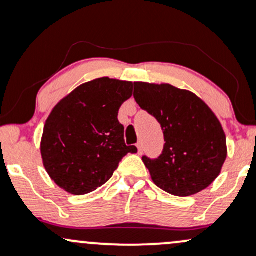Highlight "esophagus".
I'll list each match as a JSON object with an SVG mask.
<instances>
[{
	"instance_id": "1",
	"label": "esophagus",
	"mask_w": 256,
	"mask_h": 256,
	"mask_svg": "<svg viewBox=\"0 0 256 256\" xmlns=\"http://www.w3.org/2000/svg\"><path fill=\"white\" fill-rule=\"evenodd\" d=\"M137 150H138V154H142V152H144V148H142L141 142H138V144H137Z\"/></svg>"
}]
</instances>
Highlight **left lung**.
I'll return each mask as SVG.
<instances>
[{
  "label": "left lung",
  "mask_w": 256,
  "mask_h": 256,
  "mask_svg": "<svg viewBox=\"0 0 256 256\" xmlns=\"http://www.w3.org/2000/svg\"><path fill=\"white\" fill-rule=\"evenodd\" d=\"M134 84L135 100L158 120L166 141L158 160L142 157L153 182L182 198L205 190L227 158V140L218 118L190 90L169 83Z\"/></svg>",
  "instance_id": "8db88e82"
}]
</instances>
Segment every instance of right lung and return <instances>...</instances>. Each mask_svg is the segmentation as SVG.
Masks as SVG:
<instances>
[{"mask_svg": "<svg viewBox=\"0 0 256 256\" xmlns=\"http://www.w3.org/2000/svg\"><path fill=\"white\" fill-rule=\"evenodd\" d=\"M134 83L102 77L78 86L61 99L45 121L40 152L42 164L58 186L86 195L104 185L128 153L121 104L132 96Z\"/></svg>", "mask_w": 256, "mask_h": 256, "instance_id": "right-lung-1", "label": "right lung"}]
</instances>
